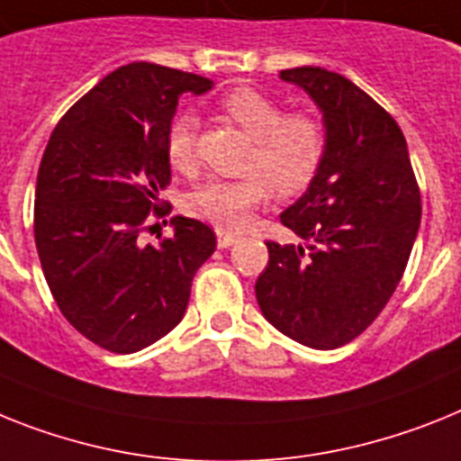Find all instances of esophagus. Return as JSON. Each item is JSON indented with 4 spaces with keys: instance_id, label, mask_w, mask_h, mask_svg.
Instances as JSON below:
<instances>
[{
    "instance_id": "34e87169",
    "label": "esophagus",
    "mask_w": 461,
    "mask_h": 461,
    "mask_svg": "<svg viewBox=\"0 0 461 461\" xmlns=\"http://www.w3.org/2000/svg\"><path fill=\"white\" fill-rule=\"evenodd\" d=\"M237 241V234H231V231H218V249H230L231 243Z\"/></svg>"
}]
</instances>
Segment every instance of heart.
I'll return each instance as SVG.
<instances>
[{
	"instance_id": "obj_1",
	"label": "heart",
	"mask_w": 461,
	"mask_h": 461,
	"mask_svg": "<svg viewBox=\"0 0 461 461\" xmlns=\"http://www.w3.org/2000/svg\"><path fill=\"white\" fill-rule=\"evenodd\" d=\"M220 110L253 140L246 180H208L187 194V211L196 218L239 230L250 212L262 206L269 182L278 194L303 192L319 171L326 154V129L312 114L288 112L258 88H234L220 100ZM194 114H177L166 131V157L177 173H192L196 166Z\"/></svg>"
}]
</instances>
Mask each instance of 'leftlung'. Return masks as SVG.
<instances>
[{
	"label": "left lung",
	"instance_id": "left-lung-1",
	"mask_svg": "<svg viewBox=\"0 0 461 461\" xmlns=\"http://www.w3.org/2000/svg\"><path fill=\"white\" fill-rule=\"evenodd\" d=\"M281 79L321 110L326 154L307 192L281 212L300 246L267 241L255 297L269 323L312 349H338L373 323L408 265L421 220L403 131L338 72L293 68Z\"/></svg>",
	"mask_w": 461,
	"mask_h": 461
}]
</instances>
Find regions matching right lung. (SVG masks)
Here are the masks:
<instances>
[{
	"label": "right lung",
	"mask_w": 461,
	"mask_h": 461,
	"mask_svg": "<svg viewBox=\"0 0 461 461\" xmlns=\"http://www.w3.org/2000/svg\"><path fill=\"white\" fill-rule=\"evenodd\" d=\"M206 77L131 63L69 107L41 157L34 241L58 309L98 347L133 354L183 321L196 269L215 250L208 224L176 215L173 237L142 243V224L171 183L166 131Z\"/></svg>",
	"instance_id": "right-lung-1"
}]
</instances>
